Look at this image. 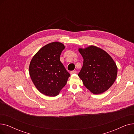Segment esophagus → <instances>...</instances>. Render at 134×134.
<instances>
[{
	"label": "esophagus",
	"instance_id": "esophagus-1",
	"mask_svg": "<svg viewBox=\"0 0 134 134\" xmlns=\"http://www.w3.org/2000/svg\"><path fill=\"white\" fill-rule=\"evenodd\" d=\"M76 73V71H72L70 72V74H75Z\"/></svg>",
	"mask_w": 134,
	"mask_h": 134
}]
</instances>
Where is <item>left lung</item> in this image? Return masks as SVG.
Listing matches in <instances>:
<instances>
[{
  "label": "left lung",
  "mask_w": 134,
  "mask_h": 134,
  "mask_svg": "<svg viewBox=\"0 0 134 134\" xmlns=\"http://www.w3.org/2000/svg\"><path fill=\"white\" fill-rule=\"evenodd\" d=\"M83 59L78 74L84 86L95 94L107 91L114 83L117 67L114 60L102 49L94 46L79 48Z\"/></svg>",
  "instance_id": "1"
}]
</instances>
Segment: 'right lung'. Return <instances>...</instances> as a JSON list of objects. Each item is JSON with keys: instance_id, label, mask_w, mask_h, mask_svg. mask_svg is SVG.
<instances>
[{"instance_id": "right-lung-1", "label": "right lung", "mask_w": 134, "mask_h": 134, "mask_svg": "<svg viewBox=\"0 0 134 134\" xmlns=\"http://www.w3.org/2000/svg\"><path fill=\"white\" fill-rule=\"evenodd\" d=\"M65 48L60 42H52L41 48L31 60L30 78L35 87L46 96H58L70 76L60 60Z\"/></svg>"}]
</instances>
